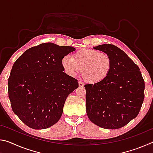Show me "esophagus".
Returning <instances> with one entry per match:
<instances>
[{
  "instance_id": "1",
  "label": "esophagus",
  "mask_w": 153,
  "mask_h": 153,
  "mask_svg": "<svg viewBox=\"0 0 153 153\" xmlns=\"http://www.w3.org/2000/svg\"><path fill=\"white\" fill-rule=\"evenodd\" d=\"M78 84H79V87H84V84L83 82H79Z\"/></svg>"
}]
</instances>
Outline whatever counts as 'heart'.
<instances>
[{"label":"heart","instance_id":"b5f03b06","mask_svg":"<svg viewBox=\"0 0 153 153\" xmlns=\"http://www.w3.org/2000/svg\"><path fill=\"white\" fill-rule=\"evenodd\" d=\"M61 65L69 76L74 77L82 71V76L88 82L98 84L107 78L113 62L111 56L105 52L83 48L71 56H65Z\"/></svg>","mask_w":153,"mask_h":153}]
</instances>
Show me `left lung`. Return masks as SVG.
<instances>
[{
    "instance_id": "left-lung-1",
    "label": "left lung",
    "mask_w": 153,
    "mask_h": 153,
    "mask_svg": "<svg viewBox=\"0 0 153 153\" xmlns=\"http://www.w3.org/2000/svg\"><path fill=\"white\" fill-rule=\"evenodd\" d=\"M108 53L113 67L100 84H86L89 120L105 129H119L135 118L144 98V81L138 66L120 48L110 44L94 46Z\"/></svg>"
}]
</instances>
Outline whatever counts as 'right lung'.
Returning <instances> with one entry per match:
<instances>
[{"instance_id":"1","label":"right lung","mask_w":153,"mask_h":153,"mask_svg":"<svg viewBox=\"0 0 153 153\" xmlns=\"http://www.w3.org/2000/svg\"><path fill=\"white\" fill-rule=\"evenodd\" d=\"M75 50L42 43L27 49L14 63L9 97L13 111L30 128H48L61 118L67 97L78 88L77 80L63 72L61 60Z\"/></svg>"}]
</instances>
